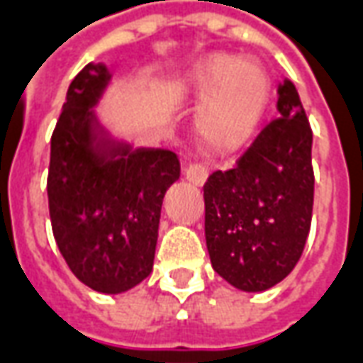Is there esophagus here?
<instances>
[{
	"label": "esophagus",
	"mask_w": 363,
	"mask_h": 363,
	"mask_svg": "<svg viewBox=\"0 0 363 363\" xmlns=\"http://www.w3.org/2000/svg\"><path fill=\"white\" fill-rule=\"evenodd\" d=\"M184 176H186L187 182H191L194 186H203V184L207 182L209 169L205 168L203 164H189V166L184 169Z\"/></svg>",
	"instance_id": "1"
}]
</instances>
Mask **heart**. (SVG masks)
<instances>
[{"instance_id":"heart-1","label":"heart","mask_w":363,"mask_h":363,"mask_svg":"<svg viewBox=\"0 0 363 363\" xmlns=\"http://www.w3.org/2000/svg\"><path fill=\"white\" fill-rule=\"evenodd\" d=\"M187 91L203 99L195 115L203 145L233 154L259 130L272 99V78L258 60L213 54L191 70Z\"/></svg>"}]
</instances>
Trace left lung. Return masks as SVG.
Segmentation results:
<instances>
[{"label":"left lung","mask_w":363,"mask_h":363,"mask_svg":"<svg viewBox=\"0 0 363 363\" xmlns=\"http://www.w3.org/2000/svg\"><path fill=\"white\" fill-rule=\"evenodd\" d=\"M279 117L227 172L203 186L211 264L242 291H266L299 262L313 217V130L291 79L277 87Z\"/></svg>","instance_id":"left-lung-1"}]
</instances>
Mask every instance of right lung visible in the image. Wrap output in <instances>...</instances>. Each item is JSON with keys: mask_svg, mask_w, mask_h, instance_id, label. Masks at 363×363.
<instances>
[{"mask_svg": "<svg viewBox=\"0 0 363 363\" xmlns=\"http://www.w3.org/2000/svg\"><path fill=\"white\" fill-rule=\"evenodd\" d=\"M111 82L89 62L72 79L50 140L48 211L72 274L94 291H128L150 276L164 195L179 160L164 148L115 140L95 115Z\"/></svg>", "mask_w": 363, "mask_h": 363, "instance_id": "right-lung-1", "label": "right lung"}]
</instances>
